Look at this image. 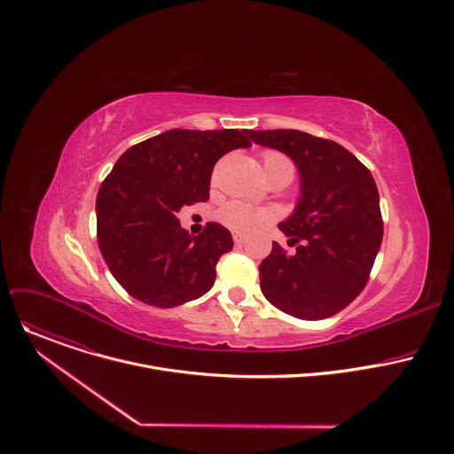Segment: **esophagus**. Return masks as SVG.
I'll return each instance as SVG.
<instances>
[{"mask_svg": "<svg viewBox=\"0 0 454 454\" xmlns=\"http://www.w3.org/2000/svg\"><path fill=\"white\" fill-rule=\"evenodd\" d=\"M233 242L237 244V246H240V244H244L246 242V235H242V233H239V231H235L233 233Z\"/></svg>", "mask_w": 454, "mask_h": 454, "instance_id": "1", "label": "esophagus"}]
</instances>
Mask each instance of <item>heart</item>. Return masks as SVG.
<instances>
[{"instance_id":"b5f03b06","label":"heart","mask_w":454,"mask_h":454,"mask_svg":"<svg viewBox=\"0 0 454 454\" xmlns=\"http://www.w3.org/2000/svg\"><path fill=\"white\" fill-rule=\"evenodd\" d=\"M280 163H289V161H287L286 156H282L278 153H266L264 154V168L273 167V165H280ZM217 217L223 224H226L231 230L251 231L258 226H262L270 219V214L261 210V208L246 205L242 201H230L219 210Z\"/></svg>"}]
</instances>
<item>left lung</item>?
<instances>
[{"instance_id":"1","label":"left lung","mask_w":454,"mask_h":454,"mask_svg":"<svg viewBox=\"0 0 454 454\" xmlns=\"http://www.w3.org/2000/svg\"><path fill=\"white\" fill-rule=\"evenodd\" d=\"M264 147L287 154L300 172V200L278 224L293 242H278L261 268V289L280 310L323 319L345 309L368 282L382 242L379 192L370 170L345 147L296 129L247 131Z\"/></svg>"}]
</instances>
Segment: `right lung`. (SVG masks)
Segmentation results:
<instances>
[{"label":"right lung","mask_w":454,"mask_h":454,"mask_svg":"<svg viewBox=\"0 0 454 454\" xmlns=\"http://www.w3.org/2000/svg\"><path fill=\"white\" fill-rule=\"evenodd\" d=\"M247 131L170 129L127 149L97 196V237L116 282L137 300L177 307L208 293L231 233L208 223L198 237L179 226L181 207L208 201L219 158L247 149Z\"/></svg>","instance_id":"add662e5"}]
</instances>
